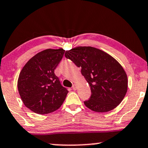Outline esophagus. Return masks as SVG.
<instances>
[{"label":"esophagus","mask_w":148,"mask_h":148,"mask_svg":"<svg viewBox=\"0 0 148 148\" xmlns=\"http://www.w3.org/2000/svg\"><path fill=\"white\" fill-rule=\"evenodd\" d=\"M72 88H73V90H75L76 89H77V84H74L73 85V86H72Z\"/></svg>","instance_id":"esophagus-1"}]
</instances>
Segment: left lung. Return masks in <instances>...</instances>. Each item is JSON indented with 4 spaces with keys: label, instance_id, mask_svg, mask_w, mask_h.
<instances>
[{
    "label": "left lung",
    "instance_id": "obj_1",
    "mask_svg": "<svg viewBox=\"0 0 148 148\" xmlns=\"http://www.w3.org/2000/svg\"><path fill=\"white\" fill-rule=\"evenodd\" d=\"M65 57L77 66L90 86V99L84 103L91 110L106 112L123 99L127 77L121 65L112 56L92 47H77L66 51Z\"/></svg>",
    "mask_w": 148,
    "mask_h": 148
}]
</instances>
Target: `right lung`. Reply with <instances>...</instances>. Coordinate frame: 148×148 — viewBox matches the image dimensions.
Listing matches in <instances>:
<instances>
[{
	"mask_svg": "<svg viewBox=\"0 0 148 148\" xmlns=\"http://www.w3.org/2000/svg\"><path fill=\"white\" fill-rule=\"evenodd\" d=\"M64 52L62 49L44 50L31 58L20 73L18 92L25 106L33 112L49 114L62 105L69 91L54 71Z\"/></svg>",
	"mask_w": 148,
	"mask_h": 148,
	"instance_id": "right-lung-1",
	"label": "right lung"
}]
</instances>
